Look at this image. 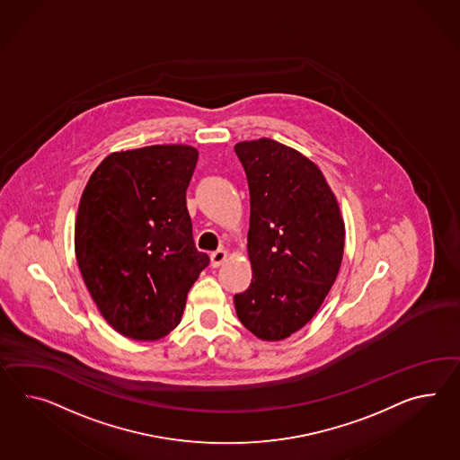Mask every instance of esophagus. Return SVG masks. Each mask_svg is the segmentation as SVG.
I'll use <instances>...</instances> for the list:
<instances>
[{
    "label": "esophagus",
    "mask_w": 460,
    "mask_h": 460,
    "mask_svg": "<svg viewBox=\"0 0 460 460\" xmlns=\"http://www.w3.org/2000/svg\"><path fill=\"white\" fill-rule=\"evenodd\" d=\"M227 259V251L226 249H217L211 254V264L213 268H219L223 262Z\"/></svg>",
    "instance_id": "obj_1"
}]
</instances>
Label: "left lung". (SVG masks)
Here are the masks:
<instances>
[{
  "instance_id": "left-lung-1",
  "label": "left lung",
  "mask_w": 460,
  "mask_h": 460,
  "mask_svg": "<svg viewBox=\"0 0 460 460\" xmlns=\"http://www.w3.org/2000/svg\"><path fill=\"white\" fill-rule=\"evenodd\" d=\"M251 217L252 280L235 294V314L254 336L280 341L307 324L331 291L346 227L324 174L299 151L270 137L243 141Z\"/></svg>"
}]
</instances>
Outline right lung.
<instances>
[{
  "label": "right lung",
  "mask_w": 460,
  "mask_h": 460,
  "mask_svg": "<svg viewBox=\"0 0 460 460\" xmlns=\"http://www.w3.org/2000/svg\"><path fill=\"white\" fill-rule=\"evenodd\" d=\"M198 149L156 145L112 153L79 201L75 251L102 317L136 341L180 324L190 286L209 264L194 246L186 190Z\"/></svg>",
  "instance_id": "1"
}]
</instances>
